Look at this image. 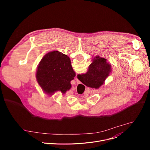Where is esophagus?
<instances>
[{"mask_svg": "<svg viewBox=\"0 0 150 150\" xmlns=\"http://www.w3.org/2000/svg\"><path fill=\"white\" fill-rule=\"evenodd\" d=\"M76 83H81L80 81H79L77 78H76Z\"/></svg>", "mask_w": 150, "mask_h": 150, "instance_id": "obj_1", "label": "esophagus"}]
</instances>
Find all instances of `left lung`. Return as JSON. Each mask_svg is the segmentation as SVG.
Returning <instances> with one entry per match:
<instances>
[{
    "label": "left lung",
    "instance_id": "8db88e82",
    "mask_svg": "<svg viewBox=\"0 0 150 150\" xmlns=\"http://www.w3.org/2000/svg\"><path fill=\"white\" fill-rule=\"evenodd\" d=\"M76 74L69 57L59 51L47 53L40 62L36 79L42 90L52 95L57 91L65 94L71 88V81Z\"/></svg>",
    "mask_w": 150,
    "mask_h": 150
}]
</instances>
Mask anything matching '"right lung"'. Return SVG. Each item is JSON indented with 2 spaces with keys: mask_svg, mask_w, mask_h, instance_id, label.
Wrapping results in <instances>:
<instances>
[{
  "mask_svg": "<svg viewBox=\"0 0 150 150\" xmlns=\"http://www.w3.org/2000/svg\"><path fill=\"white\" fill-rule=\"evenodd\" d=\"M112 71L110 64L106 59L96 56L88 67V71L85 74H78V79L86 86L99 88L104 83Z\"/></svg>",
  "mask_w": 150,
  "mask_h": 150,
  "instance_id": "obj_1",
  "label": "right lung"
}]
</instances>
